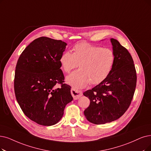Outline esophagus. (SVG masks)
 Listing matches in <instances>:
<instances>
[{
    "label": "esophagus",
    "mask_w": 151,
    "mask_h": 151,
    "mask_svg": "<svg viewBox=\"0 0 151 151\" xmlns=\"http://www.w3.org/2000/svg\"><path fill=\"white\" fill-rule=\"evenodd\" d=\"M71 94L73 96V98L74 100H77L79 99L81 96L82 95V92L81 91V90L75 89L74 88H72L70 90Z\"/></svg>",
    "instance_id": "1"
}]
</instances>
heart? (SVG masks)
<instances>
[{"mask_svg":"<svg viewBox=\"0 0 151 151\" xmlns=\"http://www.w3.org/2000/svg\"><path fill=\"white\" fill-rule=\"evenodd\" d=\"M72 50V53L64 51L59 59L63 70L66 73L79 66V70L66 78L69 85L75 88L85 87L90 82L97 85L109 76L115 62L113 50L87 43H77Z\"/></svg>","mask_w":151,"mask_h":151,"instance_id":"heart-1","label":"heart"}]
</instances>
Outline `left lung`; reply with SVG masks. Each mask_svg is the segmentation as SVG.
<instances>
[{
  "label": "left lung",
  "mask_w": 151,
  "mask_h": 151,
  "mask_svg": "<svg viewBox=\"0 0 151 151\" xmlns=\"http://www.w3.org/2000/svg\"><path fill=\"white\" fill-rule=\"evenodd\" d=\"M115 62L106 79L83 92L90 101L84 115L90 123L102 124L119 118L129 108L136 86V72L128 51L111 38Z\"/></svg>",
  "instance_id": "8db88e82"
}]
</instances>
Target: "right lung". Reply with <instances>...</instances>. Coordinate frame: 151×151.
Returning a JSON list of instances; mask_svg holds the SVG:
<instances>
[{
	"label": "right lung",
	"mask_w": 151,
	"mask_h": 151,
	"mask_svg": "<svg viewBox=\"0 0 151 151\" xmlns=\"http://www.w3.org/2000/svg\"><path fill=\"white\" fill-rule=\"evenodd\" d=\"M66 45L61 40L38 38L24 50L17 63L14 90L17 102L24 114L40 125L59 122L66 105L73 100L71 87L63 83L59 62ZM57 84L62 87L58 88Z\"/></svg>",
	"instance_id": "obj_1"
}]
</instances>
